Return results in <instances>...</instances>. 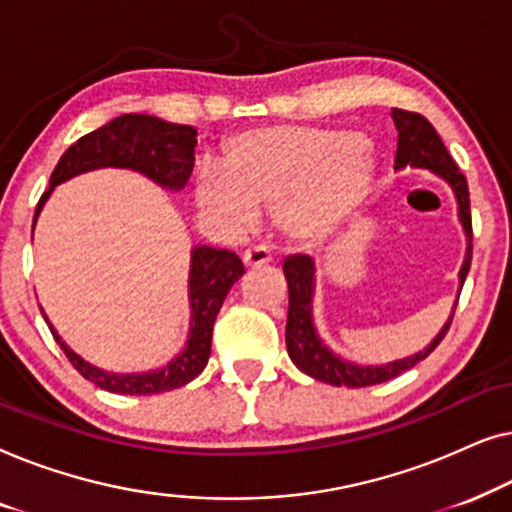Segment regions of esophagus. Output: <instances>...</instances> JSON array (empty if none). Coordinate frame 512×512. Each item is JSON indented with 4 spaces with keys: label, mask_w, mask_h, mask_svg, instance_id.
Instances as JSON below:
<instances>
[{
    "label": "esophagus",
    "mask_w": 512,
    "mask_h": 512,
    "mask_svg": "<svg viewBox=\"0 0 512 512\" xmlns=\"http://www.w3.org/2000/svg\"><path fill=\"white\" fill-rule=\"evenodd\" d=\"M270 261L272 256L265 247H251L242 254V263L247 265V268H263V265H268Z\"/></svg>",
    "instance_id": "esophagus-1"
}]
</instances>
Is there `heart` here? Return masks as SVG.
<instances>
[{"label":"heart","instance_id":"1","mask_svg":"<svg viewBox=\"0 0 512 512\" xmlns=\"http://www.w3.org/2000/svg\"><path fill=\"white\" fill-rule=\"evenodd\" d=\"M373 167V151L352 130L275 125L235 137L223 167L202 165L195 200L230 228L251 226L256 207H277L286 235L321 240L361 200Z\"/></svg>","mask_w":512,"mask_h":512}]
</instances>
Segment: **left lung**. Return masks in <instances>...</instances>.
<instances>
[{
	"label": "left lung",
	"mask_w": 512,
	"mask_h": 512,
	"mask_svg": "<svg viewBox=\"0 0 512 512\" xmlns=\"http://www.w3.org/2000/svg\"><path fill=\"white\" fill-rule=\"evenodd\" d=\"M391 118L398 130V149H396V170L403 167H422L429 170L445 181L452 188L454 200H457V214L459 223L466 235V256L459 270V289L464 286V279L471 270V256H473V228H471V198H468V184L466 177L459 172L457 163H454L450 153H447L443 139L433 130V125L426 121L424 116L412 114V111L391 109ZM314 261L305 254L286 256L284 261V277L289 284V317H286V349H289L291 361L296 363L298 370L305 375L314 377V380L333 384V387H370V384L387 382L391 377L405 373V370L417 366L419 361L426 359L433 349L440 345L445 338L447 328L452 324L454 307L452 305L450 319L440 328L436 338L426 345L422 352L405 356V359H396L382 366H361V363L347 361L333 352L324 340L319 338L317 326H314L312 317V300H314Z\"/></svg>",
	"instance_id": "obj_1"
}]
</instances>
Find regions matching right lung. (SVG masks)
<instances>
[{
	"label": "right lung",
	"mask_w": 512,
	"mask_h": 512,
	"mask_svg": "<svg viewBox=\"0 0 512 512\" xmlns=\"http://www.w3.org/2000/svg\"><path fill=\"white\" fill-rule=\"evenodd\" d=\"M198 130L191 125L167 123L158 116L149 114H123L109 121L102 128L88 132L79 142L69 146L55 165L51 174L48 191L41 195L37 214H34V226L44 209L46 200L51 198L53 188L65 184L72 177L83 172L102 170V167H121L144 174L153 184L165 191H181L193 172V153L198 144ZM244 275V265L233 251L214 249L207 244L191 249V268H188V321L186 345L181 352L167 361L163 368L146 370V373H109V370L97 368L60 338L55 326L48 321L55 342L79 373L107 389L111 394H130V396H149L163 394L184 387L205 370L212 352V331L216 314H219L223 300H226L230 286Z\"/></svg>",
	"instance_id": "add662e5"
}]
</instances>
